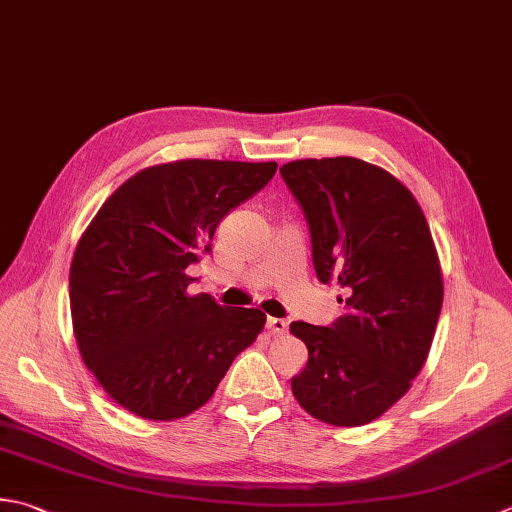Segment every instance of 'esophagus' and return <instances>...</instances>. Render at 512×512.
Returning <instances> with one entry per match:
<instances>
[{"label":"esophagus","instance_id":"1","mask_svg":"<svg viewBox=\"0 0 512 512\" xmlns=\"http://www.w3.org/2000/svg\"><path fill=\"white\" fill-rule=\"evenodd\" d=\"M266 328H268L273 335H284L286 330H288V319H282V317H268V319H266Z\"/></svg>","mask_w":512,"mask_h":512}]
</instances>
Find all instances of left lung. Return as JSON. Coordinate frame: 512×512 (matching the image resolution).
Wrapping results in <instances>:
<instances>
[{
	"label": "left lung",
	"instance_id": "8db88e82",
	"mask_svg": "<svg viewBox=\"0 0 512 512\" xmlns=\"http://www.w3.org/2000/svg\"><path fill=\"white\" fill-rule=\"evenodd\" d=\"M279 173L306 217L317 279L346 290L330 326L290 324L308 348L293 395L319 422L364 426L408 393L433 344L444 284L428 222L402 182L362 159H297Z\"/></svg>",
	"mask_w": 512,
	"mask_h": 512
}]
</instances>
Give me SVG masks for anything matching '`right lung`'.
<instances>
[{
	"label": "right lung",
	"mask_w": 512,
	"mask_h": 512,
	"mask_svg": "<svg viewBox=\"0 0 512 512\" xmlns=\"http://www.w3.org/2000/svg\"><path fill=\"white\" fill-rule=\"evenodd\" d=\"M275 170V162L217 159L144 168L106 199L79 239L70 264L79 353L133 415L153 422L190 415L262 333V310L190 297L186 268Z\"/></svg>",
	"instance_id": "1"
}]
</instances>
